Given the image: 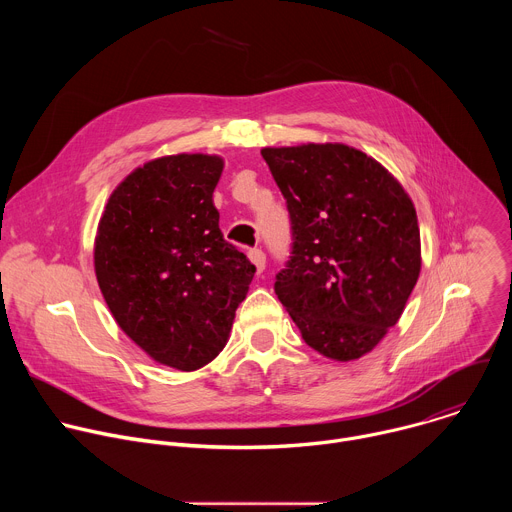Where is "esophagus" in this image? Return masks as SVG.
Wrapping results in <instances>:
<instances>
[{
  "instance_id": "34e87169",
  "label": "esophagus",
  "mask_w": 512,
  "mask_h": 512,
  "mask_svg": "<svg viewBox=\"0 0 512 512\" xmlns=\"http://www.w3.org/2000/svg\"><path fill=\"white\" fill-rule=\"evenodd\" d=\"M249 259L255 265L257 273H263V269H265V253L261 249H251L249 251Z\"/></svg>"
}]
</instances>
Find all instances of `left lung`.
<instances>
[{
  "label": "left lung",
  "instance_id": "left-lung-1",
  "mask_svg": "<svg viewBox=\"0 0 512 512\" xmlns=\"http://www.w3.org/2000/svg\"><path fill=\"white\" fill-rule=\"evenodd\" d=\"M291 223L275 294L308 346L332 360L371 352L417 283V214L403 186L344 143L261 150Z\"/></svg>",
  "mask_w": 512,
  "mask_h": 512
}]
</instances>
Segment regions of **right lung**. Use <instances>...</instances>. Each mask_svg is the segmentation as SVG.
I'll return each mask as SVG.
<instances>
[{
    "label": "right lung",
    "instance_id": "right-lung-1",
    "mask_svg": "<svg viewBox=\"0 0 512 512\" xmlns=\"http://www.w3.org/2000/svg\"><path fill=\"white\" fill-rule=\"evenodd\" d=\"M223 160L158 158L111 194L95 239V273L119 328L154 360L196 371L229 340L255 265L218 229L212 192Z\"/></svg>",
    "mask_w": 512,
    "mask_h": 512
}]
</instances>
